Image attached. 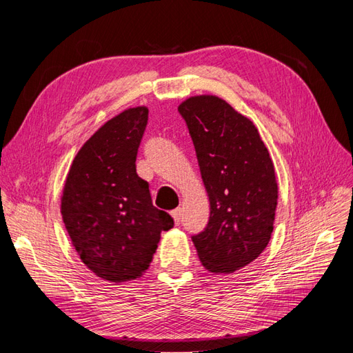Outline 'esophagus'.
<instances>
[{"instance_id": "obj_1", "label": "esophagus", "mask_w": 353, "mask_h": 353, "mask_svg": "<svg viewBox=\"0 0 353 353\" xmlns=\"http://www.w3.org/2000/svg\"><path fill=\"white\" fill-rule=\"evenodd\" d=\"M170 215H172L175 223L178 225V223L181 222V216H183V210H181V208H176V209H174L172 212H170Z\"/></svg>"}]
</instances>
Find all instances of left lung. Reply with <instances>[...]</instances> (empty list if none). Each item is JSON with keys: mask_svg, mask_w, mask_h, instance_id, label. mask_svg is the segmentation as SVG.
Segmentation results:
<instances>
[{"mask_svg": "<svg viewBox=\"0 0 353 353\" xmlns=\"http://www.w3.org/2000/svg\"><path fill=\"white\" fill-rule=\"evenodd\" d=\"M193 140L210 216L191 237L203 266L231 274L265 250L279 199L274 163L253 122L215 95L179 104Z\"/></svg>", "mask_w": 353, "mask_h": 353, "instance_id": "obj_1", "label": "left lung"}]
</instances>
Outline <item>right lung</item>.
<instances>
[{"mask_svg":"<svg viewBox=\"0 0 353 353\" xmlns=\"http://www.w3.org/2000/svg\"><path fill=\"white\" fill-rule=\"evenodd\" d=\"M147 121L148 109L141 105L105 122L73 159L63 188L61 215L74 250L95 275L112 283L141 276L160 232L174 227L137 174Z\"/></svg>","mask_w":353,"mask_h":353,"instance_id":"1","label":"right lung"}]
</instances>
